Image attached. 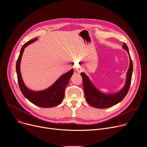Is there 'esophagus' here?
<instances>
[{
    "label": "esophagus",
    "mask_w": 147,
    "mask_h": 147,
    "mask_svg": "<svg viewBox=\"0 0 147 147\" xmlns=\"http://www.w3.org/2000/svg\"><path fill=\"white\" fill-rule=\"evenodd\" d=\"M76 70H77V71H78V73H81V72L83 71V68L80 65H78V66H77V67H76Z\"/></svg>",
    "instance_id": "34e87169"
}]
</instances>
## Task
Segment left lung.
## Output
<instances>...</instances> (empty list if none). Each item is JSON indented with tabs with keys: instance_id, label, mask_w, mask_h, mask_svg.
<instances>
[{
	"instance_id": "obj_1",
	"label": "left lung",
	"mask_w": 147,
	"mask_h": 147,
	"mask_svg": "<svg viewBox=\"0 0 147 147\" xmlns=\"http://www.w3.org/2000/svg\"><path fill=\"white\" fill-rule=\"evenodd\" d=\"M123 48L125 49L129 53L130 65L127 72L125 85L117 93L113 94L102 93L94 86V84L92 83L85 73H81L80 74L82 77L84 95H85L86 101L91 106L98 108V109H106V108L111 107L121 101L127 95L130 86L131 80H132L133 64L132 59L130 56L128 48L125 43H123Z\"/></svg>"
}]
</instances>
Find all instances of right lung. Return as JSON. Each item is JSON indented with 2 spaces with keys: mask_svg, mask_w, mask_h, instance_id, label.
<instances>
[{
  "mask_svg": "<svg viewBox=\"0 0 147 147\" xmlns=\"http://www.w3.org/2000/svg\"><path fill=\"white\" fill-rule=\"evenodd\" d=\"M37 40V38L30 40L22 46L19 57L16 63V71L20 89L29 101L42 108H51L58 105L63 101L64 97L65 88L68 84L71 76L73 74L72 68L60 78L49 88L42 91H33L28 89L22 81L20 72V63L23 52L26 46Z\"/></svg>",
  "mask_w": 147,
  "mask_h": 147,
  "instance_id": "1",
  "label": "right lung"
}]
</instances>
